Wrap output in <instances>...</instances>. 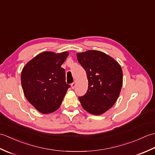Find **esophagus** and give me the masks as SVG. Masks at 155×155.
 Instances as JSON below:
<instances>
[{
	"label": "esophagus",
	"mask_w": 155,
	"mask_h": 155,
	"mask_svg": "<svg viewBox=\"0 0 155 155\" xmlns=\"http://www.w3.org/2000/svg\"><path fill=\"white\" fill-rule=\"evenodd\" d=\"M75 87H76V83H73L71 84V88H72V89H74Z\"/></svg>",
	"instance_id": "1"
}]
</instances>
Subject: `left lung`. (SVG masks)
Here are the masks:
<instances>
[{"label":"left lung","mask_w":155,"mask_h":155,"mask_svg":"<svg viewBox=\"0 0 155 155\" xmlns=\"http://www.w3.org/2000/svg\"><path fill=\"white\" fill-rule=\"evenodd\" d=\"M77 60L87 72V93L78 97L82 107L94 115L104 113L116 103L123 86V70L104 52L90 50L77 52Z\"/></svg>","instance_id":"1"}]
</instances>
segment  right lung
I'll return each instance as SVG.
<instances>
[{"label":"right lung","instance_id":"right-lung-1","mask_svg":"<svg viewBox=\"0 0 155 155\" xmlns=\"http://www.w3.org/2000/svg\"><path fill=\"white\" fill-rule=\"evenodd\" d=\"M68 52L45 51L28 61L21 72V84L25 97L42 114L58 110L70 87L65 82L61 65Z\"/></svg>","mask_w":155,"mask_h":155}]
</instances>
